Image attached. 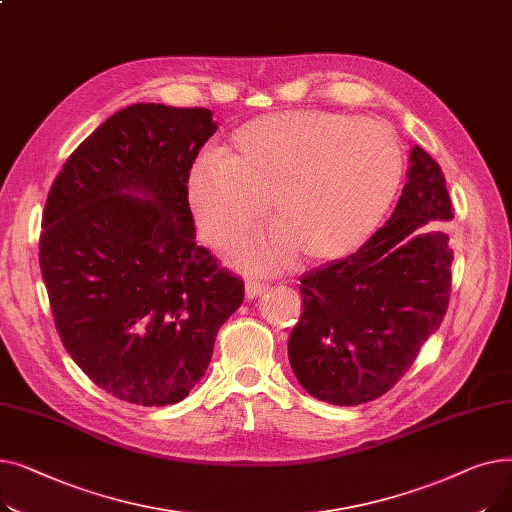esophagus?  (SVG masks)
I'll use <instances>...</instances> for the list:
<instances>
[{
  "label": "esophagus",
  "mask_w": 512,
  "mask_h": 512,
  "mask_svg": "<svg viewBox=\"0 0 512 512\" xmlns=\"http://www.w3.org/2000/svg\"><path fill=\"white\" fill-rule=\"evenodd\" d=\"M265 290H267V286L261 284V282H257V280H249V282H247V297H249V299L261 297V294H263Z\"/></svg>",
  "instance_id": "34e87169"
}]
</instances>
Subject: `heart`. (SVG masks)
<instances>
[{
  "label": "heart",
  "instance_id": "obj_1",
  "mask_svg": "<svg viewBox=\"0 0 512 512\" xmlns=\"http://www.w3.org/2000/svg\"><path fill=\"white\" fill-rule=\"evenodd\" d=\"M405 153L382 122L301 110L240 126L224 153H201L184 191L213 247L232 249L259 224L274 232L240 255L259 270L326 263L359 249L392 207Z\"/></svg>",
  "mask_w": 512,
  "mask_h": 512
}]
</instances>
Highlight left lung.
Instances as JSON below:
<instances>
[{"mask_svg": "<svg viewBox=\"0 0 512 512\" xmlns=\"http://www.w3.org/2000/svg\"><path fill=\"white\" fill-rule=\"evenodd\" d=\"M438 161L419 145L392 218L348 257L301 276L303 313L288 359L317 400L355 407L386 394L446 315L452 249L429 220H452Z\"/></svg>", "mask_w": 512, "mask_h": 512, "instance_id": "obj_1", "label": "left lung"}]
</instances>
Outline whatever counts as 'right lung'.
<instances>
[{"instance_id":"1","label":"right lung","mask_w":512,"mask_h":512,"mask_svg":"<svg viewBox=\"0 0 512 512\" xmlns=\"http://www.w3.org/2000/svg\"><path fill=\"white\" fill-rule=\"evenodd\" d=\"M215 128L205 107L130 105L74 149L45 201L39 265L56 330L95 386L132 405L188 396L245 299L242 278L197 245L186 203Z\"/></svg>"}]
</instances>
